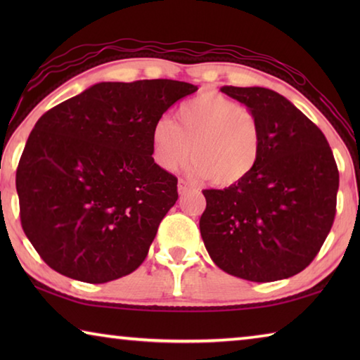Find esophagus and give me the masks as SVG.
Listing matches in <instances>:
<instances>
[{"label":"esophagus","instance_id":"34e87169","mask_svg":"<svg viewBox=\"0 0 360 360\" xmlns=\"http://www.w3.org/2000/svg\"><path fill=\"white\" fill-rule=\"evenodd\" d=\"M178 191H179V193H184V192L188 191V184H187L186 181L179 179V182H178Z\"/></svg>","mask_w":360,"mask_h":360}]
</instances>
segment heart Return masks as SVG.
<instances>
[{"label": "heart", "instance_id": "b5f03b06", "mask_svg": "<svg viewBox=\"0 0 360 360\" xmlns=\"http://www.w3.org/2000/svg\"><path fill=\"white\" fill-rule=\"evenodd\" d=\"M262 133L255 115L230 96L206 90L181 103L176 122L162 117L150 129V155L163 172L193 158L187 172L214 187L238 186L257 167Z\"/></svg>", "mask_w": 360, "mask_h": 360}]
</instances>
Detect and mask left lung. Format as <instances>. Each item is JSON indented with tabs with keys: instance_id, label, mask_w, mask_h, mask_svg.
Returning a JSON list of instances; mask_svg holds the SVG:
<instances>
[{
	"instance_id": "obj_1",
	"label": "left lung",
	"mask_w": 360,
	"mask_h": 360,
	"mask_svg": "<svg viewBox=\"0 0 360 360\" xmlns=\"http://www.w3.org/2000/svg\"><path fill=\"white\" fill-rule=\"evenodd\" d=\"M257 119V167L238 186L203 191L200 231L212 262L254 283L285 279L321 251L337 212L340 174L327 139L300 109L264 87L225 85Z\"/></svg>"
}]
</instances>
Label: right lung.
<instances>
[{"instance_id":"obj_1","label":"right lung","mask_w":360,"mask_h":360,"mask_svg":"<svg viewBox=\"0 0 360 360\" xmlns=\"http://www.w3.org/2000/svg\"><path fill=\"white\" fill-rule=\"evenodd\" d=\"M197 85L100 82L36 122L15 174L20 222L60 275L101 284L143 264L178 200V178L150 155V129Z\"/></svg>"}]
</instances>
